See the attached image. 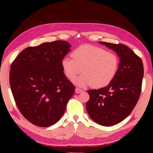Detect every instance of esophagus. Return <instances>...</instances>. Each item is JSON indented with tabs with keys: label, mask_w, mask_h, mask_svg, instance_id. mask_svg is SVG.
I'll list each match as a JSON object with an SVG mask.
<instances>
[{
	"label": "esophagus",
	"mask_w": 153,
	"mask_h": 153,
	"mask_svg": "<svg viewBox=\"0 0 153 153\" xmlns=\"http://www.w3.org/2000/svg\"><path fill=\"white\" fill-rule=\"evenodd\" d=\"M82 92H83V90L79 88H76V92L77 93V94H78V93H81Z\"/></svg>",
	"instance_id": "obj_1"
}]
</instances>
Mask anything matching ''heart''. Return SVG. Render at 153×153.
I'll return each instance as SVG.
<instances>
[{"label": "heart", "mask_w": 153, "mask_h": 153, "mask_svg": "<svg viewBox=\"0 0 153 153\" xmlns=\"http://www.w3.org/2000/svg\"><path fill=\"white\" fill-rule=\"evenodd\" d=\"M71 55L73 59H62L61 67L69 80L75 79L82 71L84 73L76 81L80 87L90 85L95 88L105 87L110 84L117 74V56L102 48L84 45L76 48Z\"/></svg>", "instance_id": "b5f03b06"}]
</instances>
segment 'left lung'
Returning a JSON list of instances; mask_svg holds the SVG:
<instances>
[{
  "label": "left lung",
  "instance_id": "8db88e82",
  "mask_svg": "<svg viewBox=\"0 0 153 153\" xmlns=\"http://www.w3.org/2000/svg\"><path fill=\"white\" fill-rule=\"evenodd\" d=\"M99 43L115 51L120 62L117 74L108 86L88 90L90 99L86 107L94 122L111 126L125 120L136 106L141 92L144 67L142 59L127 46Z\"/></svg>",
  "mask_w": 153,
  "mask_h": 153
}]
</instances>
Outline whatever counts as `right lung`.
I'll list each match as a JSON object with an SVG mask.
<instances>
[{
  "label": "right lung",
  "instance_id": "1",
  "mask_svg": "<svg viewBox=\"0 0 153 153\" xmlns=\"http://www.w3.org/2000/svg\"><path fill=\"white\" fill-rule=\"evenodd\" d=\"M70 48L63 40L27 47L11 64L9 82L15 101L24 117L36 126L57 122L74 94L75 87L61 67Z\"/></svg>",
  "mask_w": 153,
  "mask_h": 153
}]
</instances>
